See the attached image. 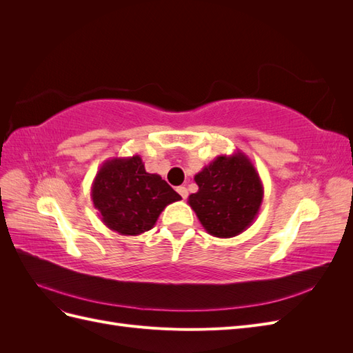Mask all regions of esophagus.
<instances>
[{
  "label": "esophagus",
  "instance_id": "esophagus-1",
  "mask_svg": "<svg viewBox=\"0 0 353 353\" xmlns=\"http://www.w3.org/2000/svg\"><path fill=\"white\" fill-rule=\"evenodd\" d=\"M176 191H178V193H179V196H181V197H183L184 200H185V199L188 197V190H187L185 187H183V185H181V187H178V188H176Z\"/></svg>",
  "mask_w": 353,
  "mask_h": 353
}]
</instances>
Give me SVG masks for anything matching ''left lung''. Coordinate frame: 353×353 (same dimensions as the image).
I'll use <instances>...</instances> for the list:
<instances>
[{
    "instance_id": "1",
    "label": "left lung",
    "mask_w": 353,
    "mask_h": 353,
    "mask_svg": "<svg viewBox=\"0 0 353 353\" xmlns=\"http://www.w3.org/2000/svg\"><path fill=\"white\" fill-rule=\"evenodd\" d=\"M194 181L199 191L190 194L188 205L210 236L236 237L258 216L263 185L258 170L243 152L218 156Z\"/></svg>"
}]
</instances>
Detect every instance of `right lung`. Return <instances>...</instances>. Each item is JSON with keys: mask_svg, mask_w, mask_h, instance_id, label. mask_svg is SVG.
Returning a JSON list of instances; mask_svg holds the SVG:
<instances>
[{"mask_svg": "<svg viewBox=\"0 0 353 353\" xmlns=\"http://www.w3.org/2000/svg\"><path fill=\"white\" fill-rule=\"evenodd\" d=\"M91 199L105 227L122 236H140L181 196L162 176L148 174L141 156L134 154L105 160L92 181Z\"/></svg>", "mask_w": 353, "mask_h": 353, "instance_id": "add662e5", "label": "right lung"}]
</instances>
